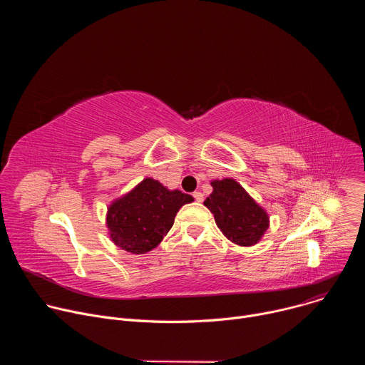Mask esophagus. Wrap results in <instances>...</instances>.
Returning <instances> with one entry per match:
<instances>
[{"instance_id":"esophagus-1","label":"esophagus","mask_w":365,"mask_h":365,"mask_svg":"<svg viewBox=\"0 0 365 365\" xmlns=\"http://www.w3.org/2000/svg\"><path fill=\"white\" fill-rule=\"evenodd\" d=\"M193 197H195L196 202H202V200H203V195H202L200 192H195V193H193Z\"/></svg>"}]
</instances>
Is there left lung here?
<instances>
[{
  "label": "left lung",
  "instance_id": "obj_1",
  "mask_svg": "<svg viewBox=\"0 0 365 365\" xmlns=\"http://www.w3.org/2000/svg\"><path fill=\"white\" fill-rule=\"evenodd\" d=\"M214 190L203 205L214 214L222 234L232 242L250 247L269 228V215L234 179L211 182Z\"/></svg>",
  "mask_w": 365,
  "mask_h": 365
}]
</instances>
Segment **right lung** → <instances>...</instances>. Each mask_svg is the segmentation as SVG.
<instances>
[{"instance_id": "add662e5", "label": "right lung", "mask_w": 365, "mask_h": 365, "mask_svg": "<svg viewBox=\"0 0 365 365\" xmlns=\"http://www.w3.org/2000/svg\"><path fill=\"white\" fill-rule=\"evenodd\" d=\"M193 202L190 195L169 190L159 180L144 179L131 192L114 200L107 214V227L115 245L144 254L158 247L170 231L178 211Z\"/></svg>"}]
</instances>
